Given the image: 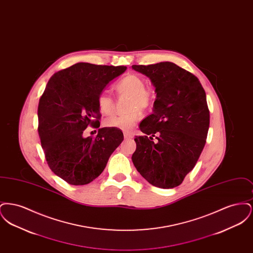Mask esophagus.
<instances>
[{
  "instance_id": "1",
  "label": "esophagus",
  "mask_w": 253,
  "mask_h": 253,
  "mask_svg": "<svg viewBox=\"0 0 253 253\" xmlns=\"http://www.w3.org/2000/svg\"><path fill=\"white\" fill-rule=\"evenodd\" d=\"M124 138L125 139H131V138H132V134L129 133V132H124Z\"/></svg>"
}]
</instances>
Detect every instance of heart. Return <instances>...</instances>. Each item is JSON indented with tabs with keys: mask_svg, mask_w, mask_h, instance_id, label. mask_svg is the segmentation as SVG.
Instances as JSON below:
<instances>
[{
	"mask_svg": "<svg viewBox=\"0 0 253 253\" xmlns=\"http://www.w3.org/2000/svg\"><path fill=\"white\" fill-rule=\"evenodd\" d=\"M144 79L136 74H129L123 77L116 84V90L121 95L130 96L128 110L125 115H114L104 121L109 128H116L123 132H131L134 125L140 120V112L149 108L153 102L150 91L145 89ZM97 106L104 115H110L115 107L114 99L107 92H101L97 96Z\"/></svg>",
	"mask_w": 253,
	"mask_h": 253,
	"instance_id": "1",
	"label": "heart"
}]
</instances>
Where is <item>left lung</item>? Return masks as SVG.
<instances>
[{"label":"left lung","mask_w":253,"mask_h":253,"mask_svg":"<svg viewBox=\"0 0 253 253\" xmlns=\"http://www.w3.org/2000/svg\"><path fill=\"white\" fill-rule=\"evenodd\" d=\"M132 68L148 77L157 93L153 114L139 124L145 135L134 137L132 163L153 186L177 187L194 168L206 143L210 112L204 88L192 73L169 61Z\"/></svg>","instance_id":"8db88e82"}]
</instances>
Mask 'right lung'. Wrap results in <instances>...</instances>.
I'll use <instances>...</instances> for the list:
<instances>
[{
  "label": "right lung",
  "mask_w": 253,
  "mask_h": 253,
  "mask_svg": "<svg viewBox=\"0 0 253 253\" xmlns=\"http://www.w3.org/2000/svg\"><path fill=\"white\" fill-rule=\"evenodd\" d=\"M126 69L76 63L55 73L40 98L38 131L47 164L71 185L96 179L123 141V132L116 128H100L96 137H84V131L88 126L99 127L97 96Z\"/></svg>",
  "instance_id": "1"
}]
</instances>
